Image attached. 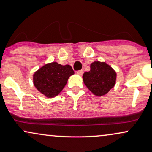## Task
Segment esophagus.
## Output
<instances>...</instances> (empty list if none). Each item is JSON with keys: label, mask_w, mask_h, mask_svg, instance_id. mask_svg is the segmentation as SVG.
<instances>
[{"label": "esophagus", "mask_w": 152, "mask_h": 152, "mask_svg": "<svg viewBox=\"0 0 152 152\" xmlns=\"http://www.w3.org/2000/svg\"><path fill=\"white\" fill-rule=\"evenodd\" d=\"M83 73H84V70H78V71H77V74L80 75H82Z\"/></svg>", "instance_id": "34e87169"}]
</instances>
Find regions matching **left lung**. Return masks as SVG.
<instances>
[{"label": "left lung", "instance_id": "left-lung-1", "mask_svg": "<svg viewBox=\"0 0 152 152\" xmlns=\"http://www.w3.org/2000/svg\"><path fill=\"white\" fill-rule=\"evenodd\" d=\"M116 72L104 62L95 61L91 64V70L83 75V80L87 88L97 96L107 94L115 84Z\"/></svg>", "mask_w": 152, "mask_h": 152}]
</instances>
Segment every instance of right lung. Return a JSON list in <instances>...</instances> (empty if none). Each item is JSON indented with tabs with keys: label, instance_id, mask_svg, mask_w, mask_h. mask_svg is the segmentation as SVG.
Listing matches in <instances>:
<instances>
[{
	"label": "right lung",
	"instance_id": "add662e5",
	"mask_svg": "<svg viewBox=\"0 0 152 152\" xmlns=\"http://www.w3.org/2000/svg\"><path fill=\"white\" fill-rule=\"evenodd\" d=\"M74 71L69 65L62 66L57 62L45 64L35 72L33 82L38 91L48 97L59 94L66 86L68 79Z\"/></svg>",
	"mask_w": 152,
	"mask_h": 152
}]
</instances>
